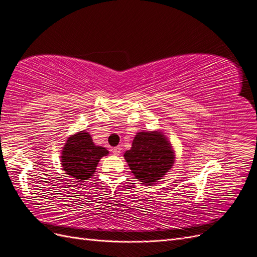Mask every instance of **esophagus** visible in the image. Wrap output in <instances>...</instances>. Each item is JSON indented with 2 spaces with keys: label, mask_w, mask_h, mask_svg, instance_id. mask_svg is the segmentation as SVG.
<instances>
[{
  "label": "esophagus",
  "mask_w": 257,
  "mask_h": 257,
  "mask_svg": "<svg viewBox=\"0 0 257 257\" xmlns=\"http://www.w3.org/2000/svg\"><path fill=\"white\" fill-rule=\"evenodd\" d=\"M121 150H122L121 147L117 146V147H114L113 149H112V153H113L114 155H120L121 154Z\"/></svg>",
  "instance_id": "obj_1"
}]
</instances>
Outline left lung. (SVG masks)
<instances>
[{
  "label": "left lung",
  "mask_w": 257,
  "mask_h": 257,
  "mask_svg": "<svg viewBox=\"0 0 257 257\" xmlns=\"http://www.w3.org/2000/svg\"><path fill=\"white\" fill-rule=\"evenodd\" d=\"M124 158L136 179L148 185L164 177L174 162L170 143L160 132L137 133Z\"/></svg>",
  "instance_id": "8db88e82"
}]
</instances>
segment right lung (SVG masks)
<instances>
[{
	"label": "right lung",
	"instance_id": "1",
	"mask_svg": "<svg viewBox=\"0 0 257 257\" xmlns=\"http://www.w3.org/2000/svg\"><path fill=\"white\" fill-rule=\"evenodd\" d=\"M108 154L107 149L96 146L90 135L81 131L67 140L62 152L61 162L68 176L77 180L76 182H84L95 172L101 157Z\"/></svg>",
	"mask_w": 257,
	"mask_h": 257
}]
</instances>
